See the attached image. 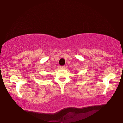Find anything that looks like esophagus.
Listing matches in <instances>:
<instances>
[{
  "label": "esophagus",
  "mask_w": 123,
  "mask_h": 123,
  "mask_svg": "<svg viewBox=\"0 0 123 123\" xmlns=\"http://www.w3.org/2000/svg\"><path fill=\"white\" fill-rule=\"evenodd\" d=\"M66 67L65 66H60V68H61V69H64Z\"/></svg>",
  "instance_id": "esophagus-1"
}]
</instances>
